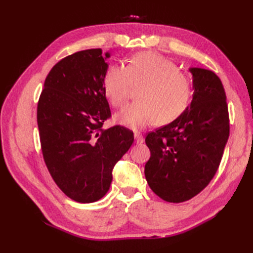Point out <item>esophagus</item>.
Segmentation results:
<instances>
[{
    "label": "esophagus",
    "instance_id": "obj_1",
    "mask_svg": "<svg viewBox=\"0 0 253 253\" xmlns=\"http://www.w3.org/2000/svg\"><path fill=\"white\" fill-rule=\"evenodd\" d=\"M133 137H135V141H136V143H142V142L144 141L143 136L141 135L140 132L135 131V132H133Z\"/></svg>",
    "mask_w": 253,
    "mask_h": 253
}]
</instances>
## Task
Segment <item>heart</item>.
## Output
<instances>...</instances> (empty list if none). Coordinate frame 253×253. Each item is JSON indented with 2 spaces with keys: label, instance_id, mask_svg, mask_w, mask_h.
Wrapping results in <instances>:
<instances>
[{
  "label": "heart",
  "instance_id": "1",
  "mask_svg": "<svg viewBox=\"0 0 253 253\" xmlns=\"http://www.w3.org/2000/svg\"><path fill=\"white\" fill-rule=\"evenodd\" d=\"M131 85H141L137 102L128 104L115 115V121L126 127L143 128L151 124H169L184 114L190 104L192 84L176 64L154 52L132 56L126 66L111 65L103 77L104 93L111 104H125Z\"/></svg>",
  "mask_w": 253,
  "mask_h": 253
}]
</instances>
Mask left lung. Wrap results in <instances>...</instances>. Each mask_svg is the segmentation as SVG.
Returning <instances> with one entry per match:
<instances>
[{
	"mask_svg": "<svg viewBox=\"0 0 253 253\" xmlns=\"http://www.w3.org/2000/svg\"><path fill=\"white\" fill-rule=\"evenodd\" d=\"M193 98L184 114L149 132L151 157L144 175L155 195L164 201L189 200L206 188L221 163L229 137L226 94L212 71L189 68Z\"/></svg>",
	"mask_w": 253,
	"mask_h": 253,
	"instance_id": "left-lung-1",
	"label": "left lung"
}]
</instances>
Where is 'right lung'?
Returning a JSON list of instances; mask_svg holds the SVG:
<instances>
[{
	"instance_id": "obj_1",
	"label": "right lung",
	"mask_w": 253,
	"mask_h": 253,
	"mask_svg": "<svg viewBox=\"0 0 253 253\" xmlns=\"http://www.w3.org/2000/svg\"><path fill=\"white\" fill-rule=\"evenodd\" d=\"M107 57L109 52L90 49L63 58L46 76L38 102L46 168L58 188L80 203L105 196L113 169L133 142L128 128H102L111 117L103 88Z\"/></svg>"
}]
</instances>
